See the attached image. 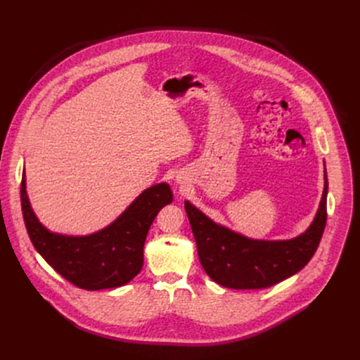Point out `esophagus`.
Here are the masks:
<instances>
[{"mask_svg":"<svg viewBox=\"0 0 360 360\" xmlns=\"http://www.w3.org/2000/svg\"><path fill=\"white\" fill-rule=\"evenodd\" d=\"M177 180H179V179H177ZM177 183H180V181H177Z\"/></svg>","mask_w":360,"mask_h":360,"instance_id":"34e87169","label":"esophagus"}]
</instances>
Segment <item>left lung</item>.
I'll return each mask as SVG.
<instances>
[{"label":"left lung","mask_w":360,"mask_h":360,"mask_svg":"<svg viewBox=\"0 0 360 360\" xmlns=\"http://www.w3.org/2000/svg\"><path fill=\"white\" fill-rule=\"evenodd\" d=\"M325 183L318 212L304 233L290 240H255L222 227L186 200L200 265L222 287L236 290L265 288L295 276L312 259L327 224Z\"/></svg>","instance_id":"obj_1"}]
</instances>
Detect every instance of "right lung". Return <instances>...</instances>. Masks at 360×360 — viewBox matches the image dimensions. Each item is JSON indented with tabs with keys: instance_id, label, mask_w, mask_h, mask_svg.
Listing matches in <instances>:
<instances>
[{
	"instance_id": "obj_1",
	"label": "right lung",
	"mask_w": 360,
	"mask_h": 360,
	"mask_svg": "<svg viewBox=\"0 0 360 360\" xmlns=\"http://www.w3.org/2000/svg\"><path fill=\"white\" fill-rule=\"evenodd\" d=\"M27 234L42 258L79 288L104 290L131 281L143 266V245L149 227L165 205L173 202L167 183L150 186L110 226L88 236H64L44 227L20 187Z\"/></svg>"
}]
</instances>
